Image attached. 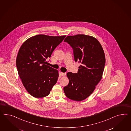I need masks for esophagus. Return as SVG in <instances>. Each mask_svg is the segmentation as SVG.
<instances>
[{"mask_svg": "<svg viewBox=\"0 0 131 131\" xmlns=\"http://www.w3.org/2000/svg\"><path fill=\"white\" fill-rule=\"evenodd\" d=\"M66 74V73L65 72H61V75L62 76H65Z\"/></svg>", "mask_w": 131, "mask_h": 131, "instance_id": "1", "label": "esophagus"}]
</instances>
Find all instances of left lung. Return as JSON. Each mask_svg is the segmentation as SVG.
Listing matches in <instances>:
<instances>
[{
	"label": "left lung",
	"instance_id": "8db88e82",
	"mask_svg": "<svg viewBox=\"0 0 131 131\" xmlns=\"http://www.w3.org/2000/svg\"><path fill=\"white\" fill-rule=\"evenodd\" d=\"M64 41L73 50L75 61L81 63L77 73L68 72L69 83L64 87V92L69 99L81 101L92 93L102 79L105 64L104 52L99 41L90 36H68Z\"/></svg>",
	"mask_w": 131,
	"mask_h": 131
}]
</instances>
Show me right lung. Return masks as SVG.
<instances>
[{
	"label": "right lung",
	"instance_id": "obj_1",
	"mask_svg": "<svg viewBox=\"0 0 131 131\" xmlns=\"http://www.w3.org/2000/svg\"><path fill=\"white\" fill-rule=\"evenodd\" d=\"M66 36L38 35L26 40L18 52L16 66L26 90L35 98L50 94L59 77L58 71L45 64Z\"/></svg>",
	"mask_w": 131,
	"mask_h": 131
}]
</instances>
